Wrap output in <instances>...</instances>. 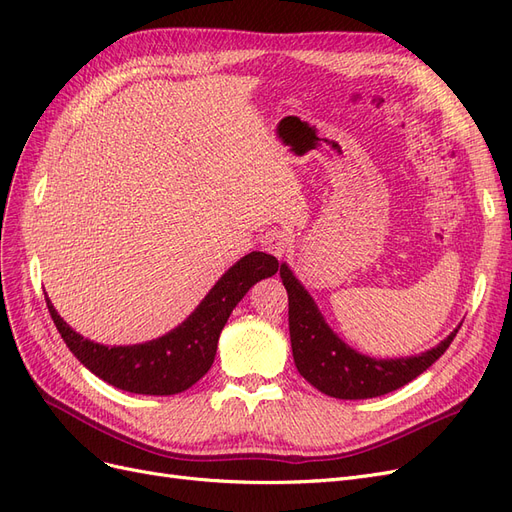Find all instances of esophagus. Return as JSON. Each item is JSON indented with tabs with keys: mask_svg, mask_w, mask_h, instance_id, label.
Here are the masks:
<instances>
[{
	"mask_svg": "<svg viewBox=\"0 0 512 512\" xmlns=\"http://www.w3.org/2000/svg\"><path fill=\"white\" fill-rule=\"evenodd\" d=\"M262 247L277 258H282L290 252V235L282 228H271L265 232V237H262Z\"/></svg>",
	"mask_w": 512,
	"mask_h": 512,
	"instance_id": "esophagus-1",
	"label": "esophagus"
}]
</instances>
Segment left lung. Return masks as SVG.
I'll list each match as a JSON object with an SVG mask.
<instances>
[{
    "instance_id": "8db88e82",
    "label": "left lung",
    "mask_w": 512,
    "mask_h": 512,
    "mask_svg": "<svg viewBox=\"0 0 512 512\" xmlns=\"http://www.w3.org/2000/svg\"><path fill=\"white\" fill-rule=\"evenodd\" d=\"M280 277L288 292V327L294 365L299 374L324 395L335 399L380 397L421 376L455 339L459 327L444 342L408 359H371L344 344L324 322L314 299L282 265Z\"/></svg>"
}]
</instances>
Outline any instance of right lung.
I'll return each mask as SVG.
<instances>
[{
	"instance_id": "obj_1",
	"label": "right lung",
	"mask_w": 512,
	"mask_h": 512,
	"mask_svg": "<svg viewBox=\"0 0 512 512\" xmlns=\"http://www.w3.org/2000/svg\"><path fill=\"white\" fill-rule=\"evenodd\" d=\"M280 262L265 252H252L232 265L192 316L164 337L136 346H102L81 337L59 318L46 297V307L70 352L91 374L121 391L138 395H175L188 391L213 365L218 339L232 309L256 282L277 273Z\"/></svg>"
}]
</instances>
